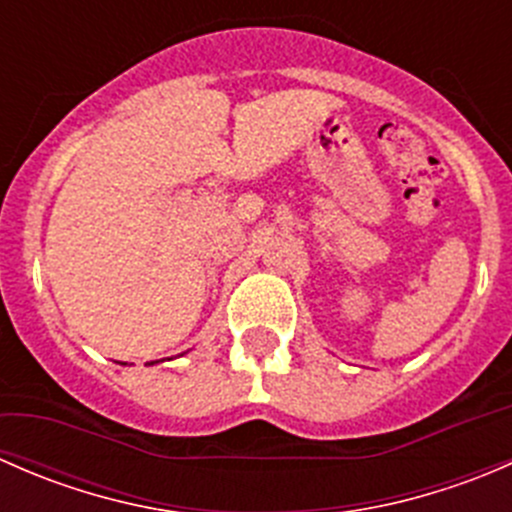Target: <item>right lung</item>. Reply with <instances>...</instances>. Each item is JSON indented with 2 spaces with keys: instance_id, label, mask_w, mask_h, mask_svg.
<instances>
[{
  "instance_id": "right-lung-1",
  "label": "right lung",
  "mask_w": 512,
  "mask_h": 512,
  "mask_svg": "<svg viewBox=\"0 0 512 512\" xmlns=\"http://www.w3.org/2000/svg\"><path fill=\"white\" fill-rule=\"evenodd\" d=\"M151 364H156V361H151Z\"/></svg>"
}]
</instances>
